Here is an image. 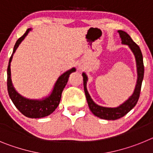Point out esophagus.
Wrapping results in <instances>:
<instances>
[{
  "instance_id": "34e87169",
  "label": "esophagus",
  "mask_w": 153,
  "mask_h": 153,
  "mask_svg": "<svg viewBox=\"0 0 153 153\" xmlns=\"http://www.w3.org/2000/svg\"><path fill=\"white\" fill-rule=\"evenodd\" d=\"M78 67H79V70H83V69L85 68V66H84V65H83V64H82V63H79V66H78Z\"/></svg>"
}]
</instances>
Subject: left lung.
<instances>
[{"instance_id": "1", "label": "left lung", "mask_w": 153, "mask_h": 153, "mask_svg": "<svg viewBox=\"0 0 153 153\" xmlns=\"http://www.w3.org/2000/svg\"><path fill=\"white\" fill-rule=\"evenodd\" d=\"M118 33L120 34L121 40H122V44L127 45L129 47V49L131 50V51L134 55L135 60H136L137 80H136L134 91H133L132 95L127 99L125 102H123L121 105H120L117 107H105V106H100L93 100V99L91 98L90 93H88L87 88H86V83L88 81L87 75L84 72L82 74L83 77V88H84L86 100H87V103H88L90 111L95 115L96 117L107 120H118V119L124 117L136 106L138 102V100H139V97H140L142 83H143V76H144L143 58L140 47L132 40L130 36L127 33H126L125 31L118 30Z\"/></svg>"}]
</instances>
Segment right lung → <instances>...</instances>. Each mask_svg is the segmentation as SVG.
<instances>
[{
    "label": "right lung",
    "mask_w": 153,
    "mask_h": 153,
    "mask_svg": "<svg viewBox=\"0 0 153 153\" xmlns=\"http://www.w3.org/2000/svg\"><path fill=\"white\" fill-rule=\"evenodd\" d=\"M32 30V28H28L24 35L18 39L16 42L13 47V53L9 60L7 67V90L8 94L11 99L14 106L17 107L19 111L23 115L28 118H43L47 117L54 112L58 106L61 100L62 92L66 86L68 81V78L70 74L75 72L76 68L73 67L70 70H67L58 77L56 81L52 91L47 97H44L40 100L28 99L21 95L13 86L11 79V71H10V63L13 59V53H15L17 47L21 44V42L24 40L29 32Z\"/></svg>",
    "instance_id": "right-lung-1"
}]
</instances>
